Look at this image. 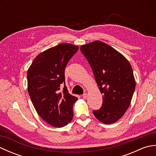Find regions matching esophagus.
I'll return each mask as SVG.
<instances>
[{
  "instance_id": "obj_1",
  "label": "esophagus",
  "mask_w": 156,
  "mask_h": 156,
  "mask_svg": "<svg viewBox=\"0 0 156 156\" xmlns=\"http://www.w3.org/2000/svg\"><path fill=\"white\" fill-rule=\"evenodd\" d=\"M82 97H83V98L85 99V98H87V97H88V94H87V93H84L83 95H82Z\"/></svg>"
}]
</instances>
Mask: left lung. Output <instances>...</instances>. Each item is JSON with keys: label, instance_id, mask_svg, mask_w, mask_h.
Segmentation results:
<instances>
[{"label": "left lung", "instance_id": "8db88e82", "mask_svg": "<svg viewBox=\"0 0 156 156\" xmlns=\"http://www.w3.org/2000/svg\"><path fill=\"white\" fill-rule=\"evenodd\" d=\"M101 94L102 105L94 115L104 124L119 120L131 104L135 80L130 63L120 52L101 41L82 45Z\"/></svg>", "mask_w": 156, "mask_h": 156}]
</instances>
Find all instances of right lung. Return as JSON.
<instances>
[{
	"label": "right lung",
	"instance_id": "1",
	"mask_svg": "<svg viewBox=\"0 0 156 156\" xmlns=\"http://www.w3.org/2000/svg\"><path fill=\"white\" fill-rule=\"evenodd\" d=\"M78 50V46L60 44L36 56L27 71V90L37 114L55 127L68 125L73 118V105L78 98L65 85L66 65ZM62 83L63 93H59Z\"/></svg>",
	"mask_w": 156,
	"mask_h": 156
}]
</instances>
